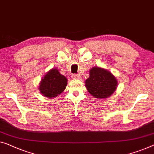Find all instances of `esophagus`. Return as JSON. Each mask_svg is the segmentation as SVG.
<instances>
[{
  "mask_svg": "<svg viewBox=\"0 0 154 154\" xmlns=\"http://www.w3.org/2000/svg\"><path fill=\"white\" fill-rule=\"evenodd\" d=\"M72 79H80L82 77L79 75L73 74V75H72Z\"/></svg>",
  "mask_w": 154,
  "mask_h": 154,
  "instance_id": "1",
  "label": "esophagus"
}]
</instances>
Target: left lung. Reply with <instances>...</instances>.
I'll return each instance as SVG.
<instances>
[{
  "mask_svg": "<svg viewBox=\"0 0 154 154\" xmlns=\"http://www.w3.org/2000/svg\"><path fill=\"white\" fill-rule=\"evenodd\" d=\"M116 77L104 68L93 67L89 70V77L85 81L88 93L97 99H105L111 96L118 87Z\"/></svg>",
  "mask_w": 154,
  "mask_h": 154,
  "instance_id": "8db88e82",
  "label": "left lung"
}]
</instances>
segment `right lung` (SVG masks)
Segmentation results:
<instances>
[{
	"mask_svg": "<svg viewBox=\"0 0 154 154\" xmlns=\"http://www.w3.org/2000/svg\"><path fill=\"white\" fill-rule=\"evenodd\" d=\"M68 84V79L56 68H52L41 79L38 90L48 98L56 97L62 93Z\"/></svg>",
	"mask_w": 154,
	"mask_h": 154,
	"instance_id": "obj_1",
	"label": "right lung"
}]
</instances>
